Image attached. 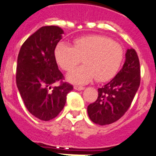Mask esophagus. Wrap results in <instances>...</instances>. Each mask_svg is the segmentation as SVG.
I'll return each instance as SVG.
<instances>
[{
	"instance_id": "1",
	"label": "esophagus",
	"mask_w": 156,
	"mask_h": 156,
	"mask_svg": "<svg viewBox=\"0 0 156 156\" xmlns=\"http://www.w3.org/2000/svg\"><path fill=\"white\" fill-rule=\"evenodd\" d=\"M74 89L76 90H78V91H81V90H84V87H82V86H74Z\"/></svg>"
}]
</instances>
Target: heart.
I'll return each instance as SVG.
<instances>
[{"label": "heart", "instance_id": "1", "mask_svg": "<svg viewBox=\"0 0 156 156\" xmlns=\"http://www.w3.org/2000/svg\"><path fill=\"white\" fill-rule=\"evenodd\" d=\"M123 57V50L106 36L90 34L75 38L73 47L63 42L57 44L55 58L59 67L68 71L84 60L85 65L73 68L67 74L68 81L88 84L94 79L105 81L116 74Z\"/></svg>", "mask_w": 156, "mask_h": 156}]
</instances>
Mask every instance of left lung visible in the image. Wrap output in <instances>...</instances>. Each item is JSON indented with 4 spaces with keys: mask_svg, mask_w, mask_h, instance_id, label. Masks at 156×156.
<instances>
[{
    "mask_svg": "<svg viewBox=\"0 0 156 156\" xmlns=\"http://www.w3.org/2000/svg\"><path fill=\"white\" fill-rule=\"evenodd\" d=\"M140 84V65L136 51L126 50L122 68L108 84L98 88V98L88 106L91 121L100 126L120 119L129 109Z\"/></svg>",
    "mask_w": 156,
    "mask_h": 156,
    "instance_id": "8db88e82",
    "label": "left lung"
}]
</instances>
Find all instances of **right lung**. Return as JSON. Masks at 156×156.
Returning a JSON list of instances; mask_svg holds the SVG:
<instances>
[{"label": "right lung", "mask_w": 156, "mask_h": 156, "mask_svg": "<svg viewBox=\"0 0 156 156\" xmlns=\"http://www.w3.org/2000/svg\"><path fill=\"white\" fill-rule=\"evenodd\" d=\"M63 30L55 26L43 27L22 44L17 57L16 82L28 111L38 119L49 121L60 113L67 95L73 89L61 83L51 89V84L62 81L55 58V49Z\"/></svg>", "instance_id": "obj_1"}]
</instances>
